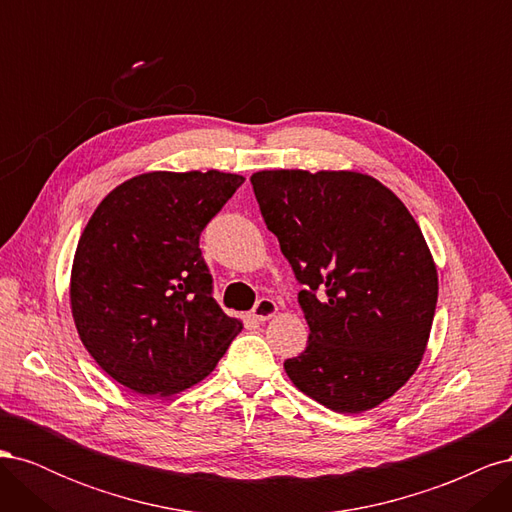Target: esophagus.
<instances>
[{
    "label": "esophagus",
    "instance_id": "esophagus-1",
    "mask_svg": "<svg viewBox=\"0 0 512 512\" xmlns=\"http://www.w3.org/2000/svg\"><path fill=\"white\" fill-rule=\"evenodd\" d=\"M277 314V305H275V301L273 299H260L258 303H256V307L252 309V316L256 318V320H269V318H273Z\"/></svg>",
    "mask_w": 512,
    "mask_h": 512
}]
</instances>
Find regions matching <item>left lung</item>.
Masks as SVG:
<instances>
[{
	"mask_svg": "<svg viewBox=\"0 0 512 512\" xmlns=\"http://www.w3.org/2000/svg\"><path fill=\"white\" fill-rule=\"evenodd\" d=\"M254 194L303 290L307 348L284 369L342 414L395 395L421 365L438 271L421 228L378 179L354 170H260Z\"/></svg>",
	"mask_w": 512,
	"mask_h": 512,
	"instance_id": "left-lung-1",
	"label": "left lung"
}]
</instances>
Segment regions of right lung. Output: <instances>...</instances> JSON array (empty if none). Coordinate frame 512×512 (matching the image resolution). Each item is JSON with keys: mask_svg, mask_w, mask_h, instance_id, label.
<instances>
[{"mask_svg": "<svg viewBox=\"0 0 512 512\" xmlns=\"http://www.w3.org/2000/svg\"><path fill=\"white\" fill-rule=\"evenodd\" d=\"M245 179L156 170L123 181L76 245L70 305L87 352L141 395L207 378L243 329L213 299L200 232Z\"/></svg>", "mask_w": 512, "mask_h": 512, "instance_id": "add662e5", "label": "right lung"}]
</instances>
